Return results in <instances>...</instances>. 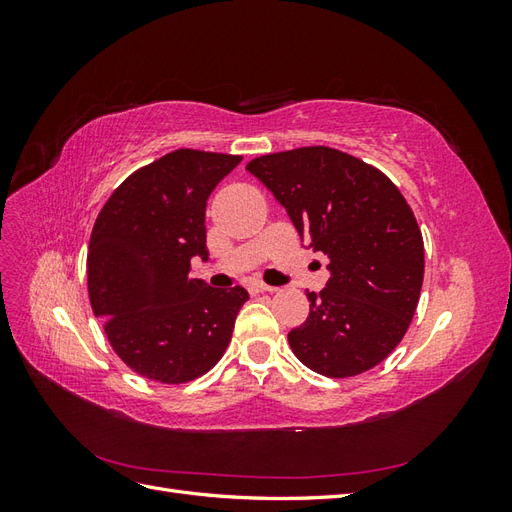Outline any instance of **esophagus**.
Segmentation results:
<instances>
[{
	"label": "esophagus",
	"instance_id": "obj_1",
	"mask_svg": "<svg viewBox=\"0 0 512 512\" xmlns=\"http://www.w3.org/2000/svg\"><path fill=\"white\" fill-rule=\"evenodd\" d=\"M250 290H252V292H275L277 288H273V286H269V284H265V282H252V284H250Z\"/></svg>",
	"mask_w": 512,
	"mask_h": 512
}]
</instances>
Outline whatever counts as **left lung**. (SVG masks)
<instances>
[{
    "instance_id": "obj_1",
    "label": "left lung",
    "mask_w": 512,
    "mask_h": 512,
    "mask_svg": "<svg viewBox=\"0 0 512 512\" xmlns=\"http://www.w3.org/2000/svg\"><path fill=\"white\" fill-rule=\"evenodd\" d=\"M245 168L329 258L327 288L307 290L309 316L288 333L294 356L327 378L365 374L399 346L421 297L425 247L406 198L378 168L324 145Z\"/></svg>"
}]
</instances>
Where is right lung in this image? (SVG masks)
I'll list each match as a JSON object with an SVG mask.
<instances>
[{
  "label": "right lung",
  "mask_w": 512,
  "mask_h": 512,
  "mask_svg": "<svg viewBox=\"0 0 512 512\" xmlns=\"http://www.w3.org/2000/svg\"><path fill=\"white\" fill-rule=\"evenodd\" d=\"M243 158L175 149L123 181L100 209L87 250V290L108 344L138 376L185 384L218 363L250 299L192 280L207 260V198Z\"/></svg>",
  "instance_id": "add662e5"
}]
</instances>
